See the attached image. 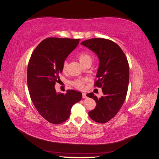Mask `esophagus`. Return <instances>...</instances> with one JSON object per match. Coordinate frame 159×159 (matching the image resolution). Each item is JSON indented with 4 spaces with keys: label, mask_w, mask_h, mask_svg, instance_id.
<instances>
[{
    "label": "esophagus",
    "mask_w": 159,
    "mask_h": 159,
    "mask_svg": "<svg viewBox=\"0 0 159 159\" xmlns=\"http://www.w3.org/2000/svg\"><path fill=\"white\" fill-rule=\"evenodd\" d=\"M82 98H83L84 99L87 98V95H86V93H82Z\"/></svg>",
    "instance_id": "esophagus-1"
}]
</instances>
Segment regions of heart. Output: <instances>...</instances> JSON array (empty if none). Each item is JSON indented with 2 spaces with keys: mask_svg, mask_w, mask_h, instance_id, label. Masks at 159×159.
I'll return each instance as SVG.
<instances>
[{
  "mask_svg": "<svg viewBox=\"0 0 159 159\" xmlns=\"http://www.w3.org/2000/svg\"><path fill=\"white\" fill-rule=\"evenodd\" d=\"M78 57V60H80V63L85 66L86 64L88 63H92V61L93 60V57L91 56L89 53L88 52H81L77 56ZM67 68H68V61H64L63 64H62V70L63 71H66ZM85 82V80L81 78V79H77L74 81H71V85L74 86V88L76 89H81L84 88V85Z\"/></svg>",
  "mask_w": 159,
  "mask_h": 159,
  "instance_id": "b5f03b06",
  "label": "heart"
}]
</instances>
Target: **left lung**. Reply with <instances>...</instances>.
Returning <instances> with one entry per match:
<instances>
[{"mask_svg":"<svg viewBox=\"0 0 159 159\" xmlns=\"http://www.w3.org/2000/svg\"><path fill=\"white\" fill-rule=\"evenodd\" d=\"M98 55L99 66L94 86L102 88L103 95L98 98L93 93L87 96L93 99L96 107L89 117L99 123L113 119L125 100L129 81V67L124 52L116 43L105 38H91L81 43Z\"/></svg>","mask_w":159,"mask_h":159,"instance_id":"1","label":"left lung"}]
</instances>
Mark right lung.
Wrapping results in <instances>:
<instances>
[{
	"instance_id": "obj_1",
	"label": "right lung",
	"mask_w": 159,
	"mask_h": 159,
	"mask_svg": "<svg viewBox=\"0 0 159 159\" xmlns=\"http://www.w3.org/2000/svg\"><path fill=\"white\" fill-rule=\"evenodd\" d=\"M80 39L48 38L32 52L27 70V84L32 102L42 117L60 124L70 117L71 108L81 99L74 89L57 93L54 88L66 58L79 44Z\"/></svg>"
}]
</instances>
